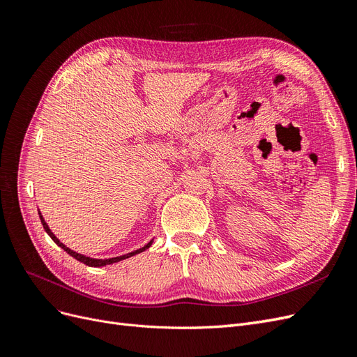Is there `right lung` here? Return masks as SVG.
Instances as JSON below:
<instances>
[{
  "label": "right lung",
  "instance_id": "add662e5",
  "mask_svg": "<svg viewBox=\"0 0 357 357\" xmlns=\"http://www.w3.org/2000/svg\"><path fill=\"white\" fill-rule=\"evenodd\" d=\"M38 214H40V220H41V223H43V228H45V231L49 234L50 238H52L53 241H55L61 248H63V250H66L70 256H73L74 259H77V261L83 262L84 265H89V266H104V265H110V264H114V262H119V261H123V259H128V257H131V256H134V255H138V253L144 252L146 248H149L150 245H152V241H150V243L146 244L144 247L138 248V250L131 252V253H128V255H123V256H117V257H112V259H92V257H88V256H83V255H80V253H75L74 250H71V248H68L67 245H63V244L56 238V236L53 235V232L49 229V226H47V223L45 222V219H43V215H41L40 211H38Z\"/></svg>",
  "mask_w": 357,
  "mask_h": 357
}]
</instances>
